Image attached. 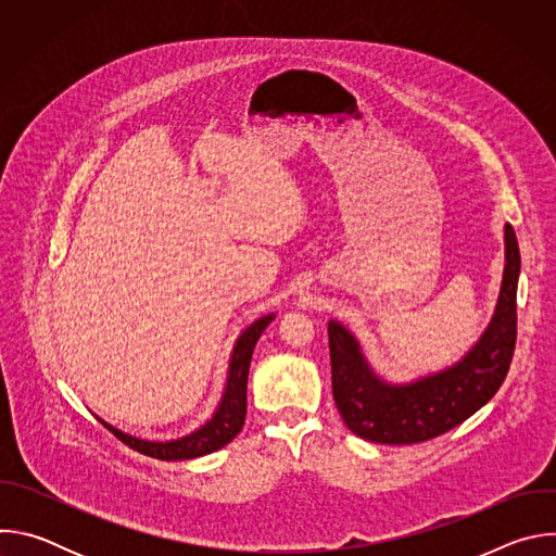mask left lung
Returning a JSON list of instances; mask_svg holds the SVG:
<instances>
[{"label":"left lung","instance_id":"1","mask_svg":"<svg viewBox=\"0 0 556 556\" xmlns=\"http://www.w3.org/2000/svg\"><path fill=\"white\" fill-rule=\"evenodd\" d=\"M506 266L495 314L455 365L393 384L376 376L361 343L339 321L328 324L332 393L348 429L378 444H416L438 438L482 409L502 387L517 341L519 244L510 224L504 226Z\"/></svg>","mask_w":556,"mask_h":556}]
</instances>
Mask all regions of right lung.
Listing matches in <instances>:
<instances>
[{
  "mask_svg": "<svg viewBox=\"0 0 556 556\" xmlns=\"http://www.w3.org/2000/svg\"><path fill=\"white\" fill-rule=\"evenodd\" d=\"M275 319V314L260 316L257 321H253L242 334L237 339L230 363H228V376H226V387L224 395L211 416L206 425L195 429L193 433L169 440V442H151V440H140L129 433L118 431L116 427L108 425L101 420L121 442H125L129 448L155 457V459H193L206 453H213L222 446H226L237 433L242 431L244 420H247V382H249V369H251V358L253 350L262 337V332L268 328V324Z\"/></svg>",
  "mask_w": 556,
  "mask_h": 556,
  "instance_id": "right-lung-1",
  "label": "right lung"
}]
</instances>
